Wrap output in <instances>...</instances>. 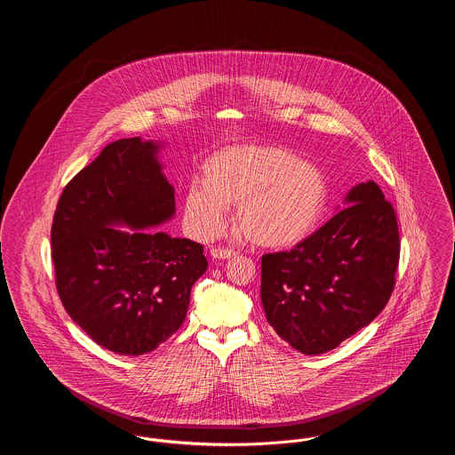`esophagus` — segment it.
Segmentation results:
<instances>
[{
  "mask_svg": "<svg viewBox=\"0 0 455 455\" xmlns=\"http://www.w3.org/2000/svg\"><path fill=\"white\" fill-rule=\"evenodd\" d=\"M212 256L215 259H232L237 256V252L234 249H225V247H213L212 249Z\"/></svg>",
  "mask_w": 455,
  "mask_h": 455,
  "instance_id": "esophagus-1",
  "label": "esophagus"
}]
</instances>
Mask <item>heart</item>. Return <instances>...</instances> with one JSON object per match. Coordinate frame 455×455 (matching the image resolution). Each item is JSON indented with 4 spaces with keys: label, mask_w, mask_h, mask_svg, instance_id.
<instances>
[{
    "label": "heart",
    "mask_w": 455,
    "mask_h": 455,
    "mask_svg": "<svg viewBox=\"0 0 455 455\" xmlns=\"http://www.w3.org/2000/svg\"><path fill=\"white\" fill-rule=\"evenodd\" d=\"M324 173L297 153L275 145H240L212 155L201 184L184 196V218L197 237L218 235L237 203V225L260 247H291L324 215Z\"/></svg>",
    "instance_id": "obj_1"
}]
</instances>
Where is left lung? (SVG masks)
<instances>
[{
  "label": "left lung",
  "mask_w": 455,
  "mask_h": 455,
  "mask_svg": "<svg viewBox=\"0 0 455 455\" xmlns=\"http://www.w3.org/2000/svg\"><path fill=\"white\" fill-rule=\"evenodd\" d=\"M291 251L260 259V300L269 325L303 355L339 347L389 302L399 264L397 218L373 182Z\"/></svg>",
  "instance_id": "1"
}]
</instances>
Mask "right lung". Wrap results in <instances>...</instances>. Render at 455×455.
Returning <instances> with one entry per match:
<instances>
[{
    "instance_id": "add662e5",
    "label": "right lung",
    "mask_w": 455,
    "mask_h": 455,
    "mask_svg": "<svg viewBox=\"0 0 455 455\" xmlns=\"http://www.w3.org/2000/svg\"><path fill=\"white\" fill-rule=\"evenodd\" d=\"M158 148L141 138L108 145L66 184L51 227L56 288L68 315L99 347L124 356L150 353L172 336L208 267L201 243L147 230L175 212Z\"/></svg>"
}]
</instances>
